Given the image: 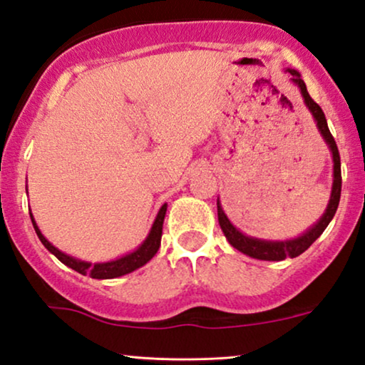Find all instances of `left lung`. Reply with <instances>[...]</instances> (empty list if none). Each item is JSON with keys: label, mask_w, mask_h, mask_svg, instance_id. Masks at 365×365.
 Returning <instances> with one entry per match:
<instances>
[{"label": "left lung", "mask_w": 365, "mask_h": 365, "mask_svg": "<svg viewBox=\"0 0 365 365\" xmlns=\"http://www.w3.org/2000/svg\"><path fill=\"white\" fill-rule=\"evenodd\" d=\"M292 76V83L301 89V94L304 98V103L309 108V111L312 113L314 119H316L319 131H321L324 141L327 143L329 149L332 153V161H334V182H332V191H331V199H329L326 212L322 214V217L314 224V226L299 236L296 239H289V241H264V239L257 237H249L246 234H242L239 229H236L229 221L226 214H224L221 204H219L217 199V219L219 226H221L224 236L231 244L232 247H236L237 251L246 254L249 257L261 259V261H284L286 257H297L309 249V246L316 241V239L321 236V234L326 231L329 222L332 221L334 214L337 211L339 199H341V187H342V176H341V156H339L337 144L334 141L331 131H329L326 116H324V111L321 106L314 101V99L309 96L306 83L302 81L301 74L296 69H287Z\"/></svg>", "instance_id": "1"}]
</instances>
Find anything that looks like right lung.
<instances>
[{
	"label": "right lung",
	"mask_w": 365,
	"mask_h": 365,
	"mask_svg": "<svg viewBox=\"0 0 365 365\" xmlns=\"http://www.w3.org/2000/svg\"><path fill=\"white\" fill-rule=\"evenodd\" d=\"M166 209H168V204H163L161 209H159L156 219H154L153 227H151V231H149L148 237L144 239V242L136 249V251L129 252V254H126V256L116 259V261L96 262V264L81 261V259L71 257V256H68V254L59 251V249L54 247L53 244L43 236L41 231H39V227L36 226V221H34L31 212H29V216H31V222L34 226V231H36V234H38L39 241H41L43 246L46 247L49 252L54 254V256H56L63 264H66L68 267L74 269V271L83 274V276L89 274V277H93V279H114V277H121V276H124V274L136 271V269L144 266V264L149 262L154 257V254L158 252L159 246H161L163 222H164V216H166Z\"/></svg>",
	"instance_id": "right-lung-1"
}]
</instances>
